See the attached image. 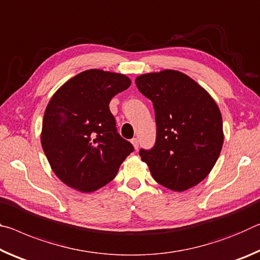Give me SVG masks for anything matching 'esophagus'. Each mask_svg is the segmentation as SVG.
<instances>
[{"mask_svg": "<svg viewBox=\"0 0 260 260\" xmlns=\"http://www.w3.org/2000/svg\"><path fill=\"white\" fill-rule=\"evenodd\" d=\"M131 143H133L135 150H137L138 146H139V140H138V138H133V139H131Z\"/></svg>", "mask_w": 260, "mask_h": 260, "instance_id": "34e87169", "label": "esophagus"}]
</instances>
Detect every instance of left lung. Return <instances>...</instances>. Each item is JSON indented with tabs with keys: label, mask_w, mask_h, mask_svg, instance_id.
Masks as SVG:
<instances>
[{
	"label": "left lung",
	"mask_w": 260,
	"mask_h": 260,
	"mask_svg": "<svg viewBox=\"0 0 260 260\" xmlns=\"http://www.w3.org/2000/svg\"><path fill=\"white\" fill-rule=\"evenodd\" d=\"M139 92L153 102L156 139L151 150L140 148L159 184L184 191L205 178L223 144L222 117L212 96L189 76L164 70L138 76Z\"/></svg>",
	"instance_id": "8db88e82"
}]
</instances>
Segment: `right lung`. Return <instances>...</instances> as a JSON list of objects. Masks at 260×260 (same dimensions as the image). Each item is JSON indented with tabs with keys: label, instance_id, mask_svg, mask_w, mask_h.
<instances>
[{
	"label": "right lung",
	"instance_id": "right-lung-1",
	"mask_svg": "<svg viewBox=\"0 0 260 260\" xmlns=\"http://www.w3.org/2000/svg\"><path fill=\"white\" fill-rule=\"evenodd\" d=\"M130 84L124 75L86 70L63 84L47 105L41 145L55 175L70 188H102L134 152L109 110L110 100Z\"/></svg>",
	"mask_w": 260,
	"mask_h": 260
}]
</instances>
